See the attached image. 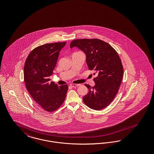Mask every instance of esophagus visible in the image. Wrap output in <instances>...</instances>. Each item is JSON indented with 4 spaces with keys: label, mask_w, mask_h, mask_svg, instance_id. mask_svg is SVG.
<instances>
[{
    "label": "esophagus",
    "mask_w": 154,
    "mask_h": 154,
    "mask_svg": "<svg viewBox=\"0 0 154 154\" xmlns=\"http://www.w3.org/2000/svg\"><path fill=\"white\" fill-rule=\"evenodd\" d=\"M80 84H71L70 86L72 87H77L79 86H80Z\"/></svg>",
    "instance_id": "obj_1"
}]
</instances>
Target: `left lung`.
Returning <instances> with one entry per match:
<instances>
[{
	"label": "left lung",
	"mask_w": 154,
	"mask_h": 154,
	"mask_svg": "<svg viewBox=\"0 0 154 154\" xmlns=\"http://www.w3.org/2000/svg\"><path fill=\"white\" fill-rule=\"evenodd\" d=\"M73 47L85 53L88 69L96 76L94 87L85 84L89 92L83 102L92 109H103L114 100L121 84L124 68L120 57L110 44L97 38L74 40L70 48Z\"/></svg>",
	"instance_id": "left-lung-1"
}]
</instances>
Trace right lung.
Instances as JSON below:
<instances>
[{"label":"right lung","mask_w":154,"mask_h":154,"mask_svg":"<svg viewBox=\"0 0 154 154\" xmlns=\"http://www.w3.org/2000/svg\"><path fill=\"white\" fill-rule=\"evenodd\" d=\"M66 42L40 45L30 52L25 60L23 77L28 92L42 108L48 112L56 111L64 102L68 85L58 86L50 82L59 52Z\"/></svg>","instance_id":"1"}]
</instances>
